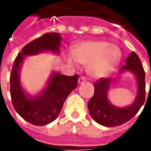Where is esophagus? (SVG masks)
<instances>
[{"label":"esophagus","instance_id":"1","mask_svg":"<svg viewBox=\"0 0 151 151\" xmlns=\"http://www.w3.org/2000/svg\"><path fill=\"white\" fill-rule=\"evenodd\" d=\"M85 82H86V78L85 77H80L78 79V84H82Z\"/></svg>","mask_w":151,"mask_h":151}]
</instances>
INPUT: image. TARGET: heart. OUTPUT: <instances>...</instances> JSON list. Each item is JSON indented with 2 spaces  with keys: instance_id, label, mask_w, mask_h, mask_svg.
Wrapping results in <instances>:
<instances>
[{
  "instance_id": "1",
  "label": "heart",
  "mask_w": 151,
  "mask_h": 151,
  "mask_svg": "<svg viewBox=\"0 0 151 151\" xmlns=\"http://www.w3.org/2000/svg\"><path fill=\"white\" fill-rule=\"evenodd\" d=\"M120 47L104 40L83 42L76 47L74 52L67 55L70 65H87V72L95 78L108 75L120 62Z\"/></svg>"
}]
</instances>
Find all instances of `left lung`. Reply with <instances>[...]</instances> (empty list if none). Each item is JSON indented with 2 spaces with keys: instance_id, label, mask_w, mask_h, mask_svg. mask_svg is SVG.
Wrapping results in <instances>:
<instances>
[{
  "instance_id": "left-lung-1",
  "label": "left lung",
  "mask_w": 151,
  "mask_h": 151,
  "mask_svg": "<svg viewBox=\"0 0 151 151\" xmlns=\"http://www.w3.org/2000/svg\"><path fill=\"white\" fill-rule=\"evenodd\" d=\"M129 71L137 79V94L132 104L124 108L111 104L108 99V93L111 82V78H101L94 84L95 93L88 102L89 112L95 122L107 127L119 126L131 120L139 111L146 99L145 71L139 57L134 52L127 57L126 65L121 67L119 73ZM151 86V85H150Z\"/></svg>"
}]
</instances>
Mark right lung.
Listing matches in <instances>:
<instances>
[{"mask_svg":"<svg viewBox=\"0 0 151 151\" xmlns=\"http://www.w3.org/2000/svg\"><path fill=\"white\" fill-rule=\"evenodd\" d=\"M62 38L59 33H46L22 48L12 67L9 82L12 104L20 116L29 123L42 126L52 122L59 116L69 93L77 87L78 75L66 76L53 72L47 86L37 95L24 91L20 81L21 66L25 56L43 52L58 54Z\"/></svg>","mask_w":151,"mask_h":151,"instance_id":"obj_1","label":"right lung"}]
</instances>
